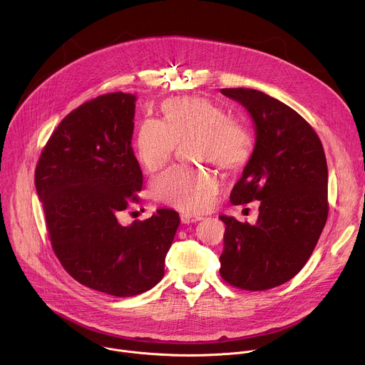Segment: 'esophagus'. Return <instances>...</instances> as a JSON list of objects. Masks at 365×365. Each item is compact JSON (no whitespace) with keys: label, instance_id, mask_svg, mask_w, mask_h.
<instances>
[{"label":"esophagus","instance_id":"esophagus-1","mask_svg":"<svg viewBox=\"0 0 365 365\" xmlns=\"http://www.w3.org/2000/svg\"><path fill=\"white\" fill-rule=\"evenodd\" d=\"M202 218L197 217V215H192V214H187V212H182L180 214V221L183 224H190V222H196V221H200Z\"/></svg>","mask_w":365,"mask_h":365}]
</instances>
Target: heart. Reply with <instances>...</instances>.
Masks as SVG:
<instances>
[{
	"instance_id": "b5f03b06",
	"label": "heart",
	"mask_w": 365,
	"mask_h": 365,
	"mask_svg": "<svg viewBox=\"0 0 365 365\" xmlns=\"http://www.w3.org/2000/svg\"><path fill=\"white\" fill-rule=\"evenodd\" d=\"M162 113L163 121L145 118L135 135V154L147 172L165 168L178 144L190 138L193 158L212 162L224 172H238L251 160V130L232 120L220 103L203 96H179L168 99ZM218 190V178L211 170L182 166L170 168L151 183L155 200L185 212L210 210Z\"/></svg>"
}]
</instances>
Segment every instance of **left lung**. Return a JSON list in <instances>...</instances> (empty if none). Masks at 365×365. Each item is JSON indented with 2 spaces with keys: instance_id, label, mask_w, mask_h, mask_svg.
<instances>
[{
  "instance_id": "obj_1",
  "label": "left lung",
  "mask_w": 365,
  "mask_h": 365,
  "mask_svg": "<svg viewBox=\"0 0 365 365\" xmlns=\"http://www.w3.org/2000/svg\"><path fill=\"white\" fill-rule=\"evenodd\" d=\"M221 92L248 110L257 131L254 154L234 185V205L259 200L255 225L225 222L221 277L259 292L294 277L314 252L328 220V166L312 125L276 98L248 88Z\"/></svg>"
}]
</instances>
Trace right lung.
I'll return each mask as SVG.
<instances>
[{"mask_svg":"<svg viewBox=\"0 0 365 365\" xmlns=\"http://www.w3.org/2000/svg\"><path fill=\"white\" fill-rule=\"evenodd\" d=\"M134 102L124 92L83 102L51 133L34 172L48 240L63 269L81 284L118 297L163 279L180 222L166 207L128 227L118 221L143 187L131 147Z\"/></svg>","mask_w":365,"mask_h":365,"instance_id":"add662e5","label":"right lung"}]
</instances>
